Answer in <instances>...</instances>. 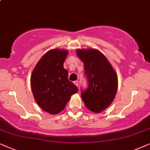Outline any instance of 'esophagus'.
<instances>
[{
  "mask_svg": "<svg viewBox=\"0 0 150 150\" xmlns=\"http://www.w3.org/2000/svg\"><path fill=\"white\" fill-rule=\"evenodd\" d=\"M73 83H74V84H75V86H79V82H78V81H75Z\"/></svg>",
  "mask_w": 150,
  "mask_h": 150,
  "instance_id": "obj_1",
  "label": "esophagus"
}]
</instances>
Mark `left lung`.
I'll return each mask as SVG.
<instances>
[{"label": "left lung", "instance_id": "1", "mask_svg": "<svg viewBox=\"0 0 150 150\" xmlns=\"http://www.w3.org/2000/svg\"><path fill=\"white\" fill-rule=\"evenodd\" d=\"M77 55L84 64L88 87L81 90L86 106L94 112L107 108L115 99L118 78L105 55L96 49H78Z\"/></svg>", "mask_w": 150, "mask_h": 150}]
</instances>
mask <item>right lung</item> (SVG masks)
Segmentation results:
<instances>
[{
    "label": "right lung",
    "mask_w": 150,
    "mask_h": 150,
    "mask_svg": "<svg viewBox=\"0 0 150 150\" xmlns=\"http://www.w3.org/2000/svg\"><path fill=\"white\" fill-rule=\"evenodd\" d=\"M67 55L65 50L49 51L37 63L31 75L35 100L44 111L51 115L62 111L71 96L78 91V88L68 79V71L64 69Z\"/></svg>",
    "instance_id": "add662e5"
}]
</instances>
